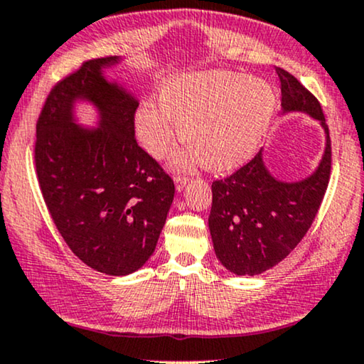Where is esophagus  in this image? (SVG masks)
Segmentation results:
<instances>
[{"label": "esophagus", "mask_w": 364, "mask_h": 364, "mask_svg": "<svg viewBox=\"0 0 364 364\" xmlns=\"http://www.w3.org/2000/svg\"><path fill=\"white\" fill-rule=\"evenodd\" d=\"M186 183H188V176H185V174H176V176H174V185H176L178 191H181L183 188L186 186Z\"/></svg>", "instance_id": "esophagus-1"}]
</instances>
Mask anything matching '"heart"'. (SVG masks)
Masks as SVG:
<instances>
[{"label": "heart", "mask_w": 364, "mask_h": 364, "mask_svg": "<svg viewBox=\"0 0 364 364\" xmlns=\"http://www.w3.org/2000/svg\"><path fill=\"white\" fill-rule=\"evenodd\" d=\"M274 111V95L264 81L231 71L176 75L159 88L158 105L144 101L134 113V134L154 158L174 139V123L186 144L174 163L200 161L213 171L245 163L259 146Z\"/></svg>", "instance_id": "1"}]
</instances>
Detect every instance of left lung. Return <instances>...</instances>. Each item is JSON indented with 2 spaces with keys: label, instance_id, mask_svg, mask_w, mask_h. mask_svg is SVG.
<instances>
[{
  "label": "left lung",
  "instance_id": "left-lung-1",
  "mask_svg": "<svg viewBox=\"0 0 364 364\" xmlns=\"http://www.w3.org/2000/svg\"><path fill=\"white\" fill-rule=\"evenodd\" d=\"M284 111H306L326 132L323 161L299 183L276 181L261 151L230 176L215 179L208 218L218 259L235 274H259L273 268L304 238L321 206L331 176V139L321 105L291 73L276 68Z\"/></svg>",
  "mask_w": 364,
  "mask_h": 364
}]
</instances>
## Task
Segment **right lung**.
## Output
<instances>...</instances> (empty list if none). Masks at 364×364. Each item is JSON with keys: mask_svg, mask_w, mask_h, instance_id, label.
I'll use <instances>...</instances> for the list:
<instances>
[{"mask_svg": "<svg viewBox=\"0 0 364 364\" xmlns=\"http://www.w3.org/2000/svg\"><path fill=\"white\" fill-rule=\"evenodd\" d=\"M114 56L93 58L53 86L36 121L35 166L43 200L77 258L100 273L141 268L156 248L174 183L134 138L138 101L101 76ZM100 109L95 132L72 123L75 99Z\"/></svg>", "mask_w": 364, "mask_h": 364, "instance_id": "right-lung-1", "label": "right lung"}]
</instances>
